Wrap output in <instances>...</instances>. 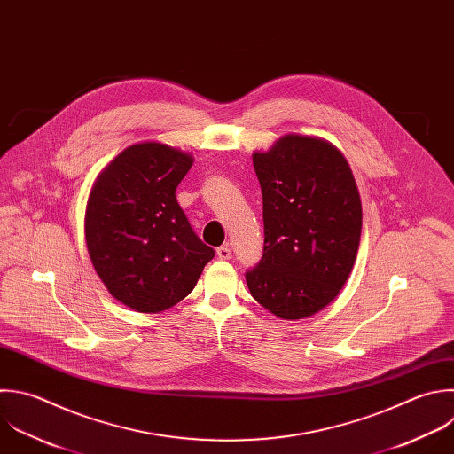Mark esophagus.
I'll list each match as a JSON object with an SVG mask.
<instances>
[{
	"label": "esophagus",
	"instance_id": "34e87169",
	"mask_svg": "<svg viewBox=\"0 0 454 454\" xmlns=\"http://www.w3.org/2000/svg\"><path fill=\"white\" fill-rule=\"evenodd\" d=\"M216 255H218V259H222V261H229V259L232 257L231 247H229V245H222V247H218V248H216Z\"/></svg>",
	"mask_w": 454,
	"mask_h": 454
}]
</instances>
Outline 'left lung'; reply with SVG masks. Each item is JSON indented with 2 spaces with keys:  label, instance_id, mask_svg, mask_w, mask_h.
Instances as JSON below:
<instances>
[{
  "label": "left lung",
  "instance_id": "left-lung-1",
  "mask_svg": "<svg viewBox=\"0 0 454 454\" xmlns=\"http://www.w3.org/2000/svg\"><path fill=\"white\" fill-rule=\"evenodd\" d=\"M254 168L264 247L247 286L271 314L309 317L337 296L356 257L362 206L353 174L332 144L300 135L255 153Z\"/></svg>",
  "mask_w": 454,
  "mask_h": 454
}]
</instances>
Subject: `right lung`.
Instances as JSON below:
<instances>
[{"label":"right lung","mask_w":454,"mask_h":454,"mask_svg":"<svg viewBox=\"0 0 454 454\" xmlns=\"http://www.w3.org/2000/svg\"><path fill=\"white\" fill-rule=\"evenodd\" d=\"M192 163L165 144H137L92 188L85 218L92 264L112 296L138 312L181 301L215 257L176 199Z\"/></svg>","instance_id":"right-lung-1"}]
</instances>
